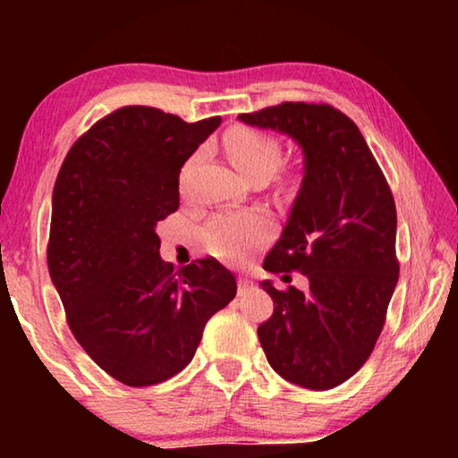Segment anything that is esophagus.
<instances>
[{"label":"esophagus","mask_w":458,"mask_h":458,"mask_svg":"<svg viewBox=\"0 0 458 458\" xmlns=\"http://www.w3.org/2000/svg\"><path fill=\"white\" fill-rule=\"evenodd\" d=\"M252 289H254V283L250 281V278H248V276L238 278V294H246V293H250Z\"/></svg>","instance_id":"obj_1"}]
</instances>
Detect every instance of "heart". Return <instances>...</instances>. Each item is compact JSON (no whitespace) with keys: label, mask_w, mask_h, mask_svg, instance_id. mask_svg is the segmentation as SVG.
Here are the masks:
<instances>
[{"label":"heart","mask_w":458,"mask_h":458,"mask_svg":"<svg viewBox=\"0 0 458 458\" xmlns=\"http://www.w3.org/2000/svg\"><path fill=\"white\" fill-rule=\"evenodd\" d=\"M228 157L244 177L275 174L281 164V147L273 137L252 129H238L226 141ZM267 220L257 214H220L208 224L206 238L220 257H240L267 238Z\"/></svg>","instance_id":"heart-1"}]
</instances>
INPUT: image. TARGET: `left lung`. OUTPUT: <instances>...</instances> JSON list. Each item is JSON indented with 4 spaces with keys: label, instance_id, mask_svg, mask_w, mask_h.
I'll return each instance as SVG.
<instances>
[{
    "label": "left lung",
    "instance_id": "1",
    "mask_svg": "<svg viewBox=\"0 0 458 458\" xmlns=\"http://www.w3.org/2000/svg\"><path fill=\"white\" fill-rule=\"evenodd\" d=\"M238 121L286 135L303 153L301 188L262 267L301 270L309 289L260 283L276 303L260 345L286 382L331 390L366 363L382 333L400 273L396 204L360 129L333 106L283 103Z\"/></svg>",
    "mask_w": 458,
    "mask_h": 458
}]
</instances>
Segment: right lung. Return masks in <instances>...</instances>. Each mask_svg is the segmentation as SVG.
<instances>
[{"instance_id": "add662e5", "label": "right lung", "mask_w": 458, "mask_h": 458, "mask_svg": "<svg viewBox=\"0 0 458 458\" xmlns=\"http://www.w3.org/2000/svg\"><path fill=\"white\" fill-rule=\"evenodd\" d=\"M220 123L123 106L72 145L54 183L52 284L82 350L125 386L182 371L208 319L236 294L218 260H161L155 232L180 208L183 164Z\"/></svg>"}]
</instances>
